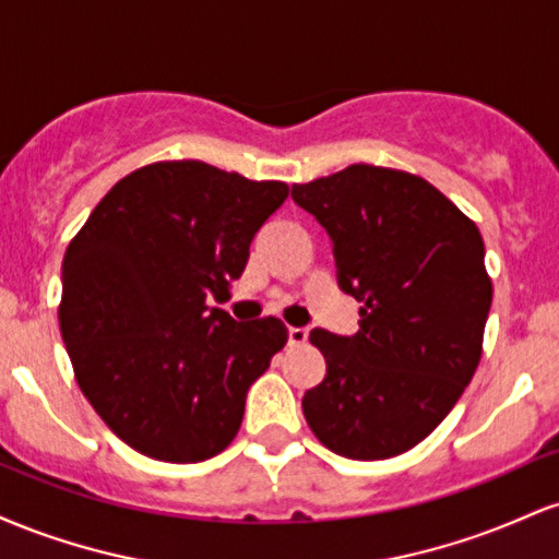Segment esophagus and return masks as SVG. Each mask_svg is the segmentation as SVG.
<instances>
[{"label": "esophagus", "mask_w": 559, "mask_h": 559, "mask_svg": "<svg viewBox=\"0 0 559 559\" xmlns=\"http://www.w3.org/2000/svg\"><path fill=\"white\" fill-rule=\"evenodd\" d=\"M307 336H310V331L307 329H288V344H294V346L305 344Z\"/></svg>", "instance_id": "esophagus-1"}]
</instances>
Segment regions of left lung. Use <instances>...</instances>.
Instances as JSON below:
<instances>
[{"instance_id": "obj_1", "label": "left lung", "mask_w": 559, "mask_h": 559, "mask_svg": "<svg viewBox=\"0 0 559 559\" xmlns=\"http://www.w3.org/2000/svg\"><path fill=\"white\" fill-rule=\"evenodd\" d=\"M292 197L329 230L338 286L360 331L316 329L323 383L301 400L323 447L389 460L420 444L457 404L484 352L491 278L476 223L413 173L349 165Z\"/></svg>"}]
</instances>
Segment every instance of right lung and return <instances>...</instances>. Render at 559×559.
Instances as JSON below:
<instances>
[{
  "mask_svg": "<svg viewBox=\"0 0 559 559\" xmlns=\"http://www.w3.org/2000/svg\"><path fill=\"white\" fill-rule=\"evenodd\" d=\"M284 181L199 159L128 173L62 260L60 331L75 381L115 436L163 463H202L236 439L247 391L288 342L278 318L236 323L223 299Z\"/></svg>",
  "mask_w": 559,
  "mask_h": 559,
  "instance_id": "1",
  "label": "right lung"
}]
</instances>
